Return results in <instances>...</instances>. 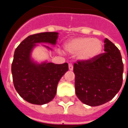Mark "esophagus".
I'll list each match as a JSON object with an SVG mask.
<instances>
[{"label": "esophagus", "instance_id": "1", "mask_svg": "<svg viewBox=\"0 0 128 128\" xmlns=\"http://www.w3.org/2000/svg\"><path fill=\"white\" fill-rule=\"evenodd\" d=\"M68 68H69L70 70H73V66H72V64H68Z\"/></svg>", "mask_w": 128, "mask_h": 128}]
</instances>
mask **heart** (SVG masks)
<instances>
[{"label":"heart","instance_id":"heart-1","mask_svg":"<svg viewBox=\"0 0 128 128\" xmlns=\"http://www.w3.org/2000/svg\"><path fill=\"white\" fill-rule=\"evenodd\" d=\"M103 44L101 40L88 37H78L65 43L64 49L70 54L78 53L82 62H90L102 53Z\"/></svg>","mask_w":128,"mask_h":128}]
</instances>
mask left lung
<instances>
[{"instance_id": "left-lung-1", "label": "left lung", "mask_w": 128, "mask_h": 128, "mask_svg": "<svg viewBox=\"0 0 128 128\" xmlns=\"http://www.w3.org/2000/svg\"><path fill=\"white\" fill-rule=\"evenodd\" d=\"M104 53L90 62L74 64L76 95L90 106H97L112 99L123 82L124 64L118 48L106 38Z\"/></svg>"}]
</instances>
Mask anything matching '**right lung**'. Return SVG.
<instances>
[{"label": "right lung", "mask_w": 128, "mask_h": 128, "mask_svg": "<svg viewBox=\"0 0 128 128\" xmlns=\"http://www.w3.org/2000/svg\"><path fill=\"white\" fill-rule=\"evenodd\" d=\"M57 32H44L29 36L16 48L12 72L13 82L19 95L30 104L43 105L55 97L61 78L68 70L67 63L56 64L46 61L39 63L32 58L34 48L39 43L56 45ZM48 50L52 49L42 45Z\"/></svg>", "instance_id": "obj_1"}]
</instances>
